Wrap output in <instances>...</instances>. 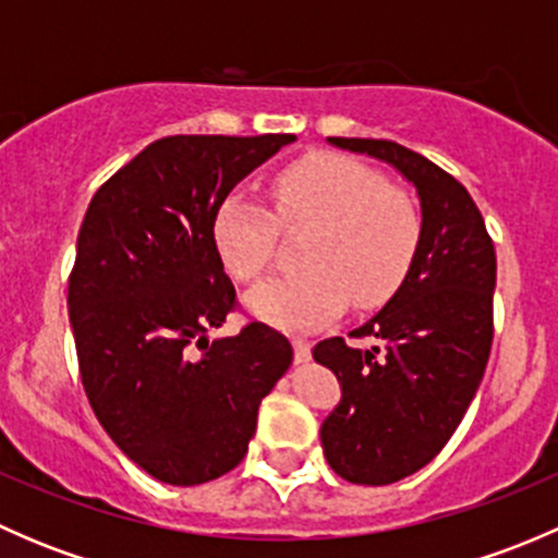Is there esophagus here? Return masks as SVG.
<instances>
[{
    "mask_svg": "<svg viewBox=\"0 0 558 558\" xmlns=\"http://www.w3.org/2000/svg\"><path fill=\"white\" fill-rule=\"evenodd\" d=\"M294 359L300 364L307 362V359H311V342L300 340V337H296V340H294Z\"/></svg>",
    "mask_w": 558,
    "mask_h": 558,
    "instance_id": "1",
    "label": "esophagus"
}]
</instances>
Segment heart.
Here are the masks:
<instances>
[{"label":"heart","instance_id":"b5f03b06","mask_svg":"<svg viewBox=\"0 0 558 558\" xmlns=\"http://www.w3.org/2000/svg\"><path fill=\"white\" fill-rule=\"evenodd\" d=\"M278 221L311 229L305 267L247 291L256 318L307 331L348 305L373 311L399 289L421 243V213L397 185L345 156H313L272 180ZM278 221L262 202L234 191L213 218V243L238 280H256L272 262Z\"/></svg>","mask_w":558,"mask_h":558}]
</instances>
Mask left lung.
I'll use <instances>...</instances> for the list:
<instances>
[{"instance_id":"8db88e82","label":"left lung","mask_w":558,"mask_h":558,"mask_svg":"<svg viewBox=\"0 0 558 558\" xmlns=\"http://www.w3.org/2000/svg\"><path fill=\"white\" fill-rule=\"evenodd\" d=\"M326 143L391 165L421 202V243L408 275L384 311L351 331L375 345L329 337L313 348L342 386L340 404L320 424L326 461L345 481L386 486L442 451L481 386L497 256L464 185L426 156L391 140Z\"/></svg>"}]
</instances>
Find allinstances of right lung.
I'll list each match as a JSON object with an SVG mask.
<instances>
[{"instance_id": "add662e5", "label": "right lung", "mask_w": 558, "mask_h": 558, "mask_svg": "<svg viewBox=\"0 0 558 558\" xmlns=\"http://www.w3.org/2000/svg\"><path fill=\"white\" fill-rule=\"evenodd\" d=\"M294 140H156L83 218L66 296L83 388L110 440L170 486L216 481L243 461L258 404L294 359L258 320L207 337L234 311L213 243L218 205Z\"/></svg>"}]
</instances>
